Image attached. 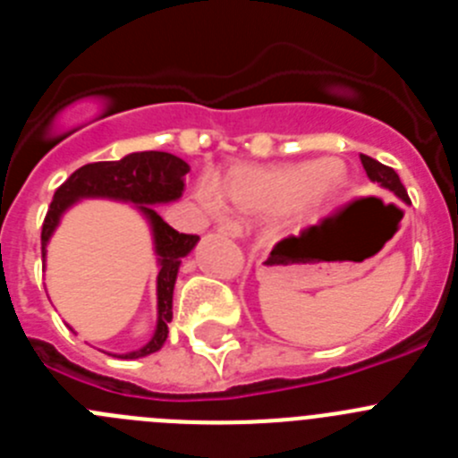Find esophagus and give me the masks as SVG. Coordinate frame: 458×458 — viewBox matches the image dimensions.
<instances>
[{
  "label": "esophagus",
  "mask_w": 458,
  "mask_h": 458,
  "mask_svg": "<svg viewBox=\"0 0 458 458\" xmlns=\"http://www.w3.org/2000/svg\"><path fill=\"white\" fill-rule=\"evenodd\" d=\"M220 232L225 233V236L242 238V233H245V229H242L241 222H222V225H220Z\"/></svg>",
  "instance_id": "34e87169"
}]
</instances>
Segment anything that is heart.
Returning a JSON list of instances; mask_svg holds the SVG:
<instances>
[{
    "label": "heart",
    "instance_id": "1",
    "mask_svg": "<svg viewBox=\"0 0 458 458\" xmlns=\"http://www.w3.org/2000/svg\"><path fill=\"white\" fill-rule=\"evenodd\" d=\"M349 181L346 165L339 157H321L317 163H289L273 167H238L229 176V197L250 210H279L298 204L318 208L335 199ZM197 199L208 213L225 210V192L213 174L197 183Z\"/></svg>",
    "mask_w": 458,
    "mask_h": 458
}]
</instances>
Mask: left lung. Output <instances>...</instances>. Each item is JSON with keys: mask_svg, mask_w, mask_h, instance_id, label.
I'll return each instance as SVG.
<instances>
[{"mask_svg": "<svg viewBox=\"0 0 458 458\" xmlns=\"http://www.w3.org/2000/svg\"><path fill=\"white\" fill-rule=\"evenodd\" d=\"M360 160H362V167H365V172H367V176H369L371 183H376L378 188L387 190V192H392L402 201L411 204L406 188H403V183L399 181V176H396L394 169L387 167V165H383V163H378V160H374V157L365 156V153H360Z\"/></svg>", "mask_w": 458, "mask_h": 458, "instance_id": "obj_1", "label": "left lung"}]
</instances>
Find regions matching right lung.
<instances>
[{"instance_id":"add662e5","label":"right lung","mask_w":458,"mask_h":458,"mask_svg":"<svg viewBox=\"0 0 458 458\" xmlns=\"http://www.w3.org/2000/svg\"><path fill=\"white\" fill-rule=\"evenodd\" d=\"M190 172V165L179 156L165 151H137L128 153L121 160L109 163H91L72 172L56 188L52 204L47 208L43 233H40V252L43 261L47 254V242L56 226L62 222L64 213L82 199H112L121 204H132L135 210L148 222L153 238V252L157 259V321L151 339L141 349L121 353L123 360H137L151 355L163 349L169 335V321H172V301L174 284L181 268V259L188 257L194 250L199 236L179 233L157 216L156 206L172 204L181 199L183 194V179Z\"/></svg>"}]
</instances>
